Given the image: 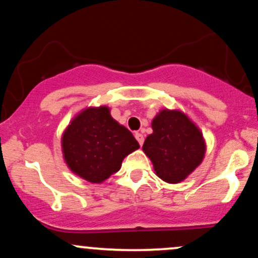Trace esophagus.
<instances>
[{"mask_svg": "<svg viewBox=\"0 0 258 258\" xmlns=\"http://www.w3.org/2000/svg\"><path fill=\"white\" fill-rule=\"evenodd\" d=\"M135 137H136V139H137V142L139 143V146H143V143H144V137H143V135H142V133H136L135 135Z\"/></svg>", "mask_w": 258, "mask_h": 258, "instance_id": "obj_1", "label": "esophagus"}]
</instances>
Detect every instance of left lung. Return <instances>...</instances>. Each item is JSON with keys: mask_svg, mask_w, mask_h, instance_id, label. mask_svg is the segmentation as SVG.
I'll list each match as a JSON object with an SVG mask.
<instances>
[{"mask_svg": "<svg viewBox=\"0 0 258 258\" xmlns=\"http://www.w3.org/2000/svg\"><path fill=\"white\" fill-rule=\"evenodd\" d=\"M143 152L149 156L158 177L179 183L200 165L205 142L197 126L178 110H161L152 122Z\"/></svg>", "mask_w": 258, "mask_h": 258, "instance_id": "left-lung-1", "label": "left lung"}]
</instances>
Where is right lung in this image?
<instances>
[{"instance_id": "add662e5", "label": "right lung", "mask_w": 258, "mask_h": 258, "mask_svg": "<svg viewBox=\"0 0 258 258\" xmlns=\"http://www.w3.org/2000/svg\"><path fill=\"white\" fill-rule=\"evenodd\" d=\"M64 159L74 173L100 183L120 170L122 160L139 148L126 127L111 117L109 108L80 112L61 138Z\"/></svg>"}]
</instances>
